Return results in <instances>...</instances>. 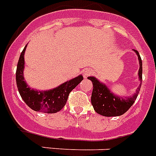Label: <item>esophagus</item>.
<instances>
[{
	"mask_svg": "<svg viewBox=\"0 0 156 156\" xmlns=\"http://www.w3.org/2000/svg\"><path fill=\"white\" fill-rule=\"evenodd\" d=\"M83 74H84V77H87V76H90V74H92L91 69H86L84 72H83Z\"/></svg>",
	"mask_w": 156,
	"mask_h": 156,
	"instance_id": "obj_1",
	"label": "esophagus"
}]
</instances>
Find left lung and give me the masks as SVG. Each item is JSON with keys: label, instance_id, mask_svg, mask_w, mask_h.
<instances>
[{"label": "left lung", "instance_id": "obj_1", "mask_svg": "<svg viewBox=\"0 0 156 156\" xmlns=\"http://www.w3.org/2000/svg\"><path fill=\"white\" fill-rule=\"evenodd\" d=\"M133 51L138 55L139 61L138 77L141 83L136 90V93L131 97H119L114 95L105 84L100 82L96 78L88 77V79H90L93 83L91 104L97 113L104 116H121L128 111L138 97L143 79V62L138 51L134 49Z\"/></svg>", "mask_w": 156, "mask_h": 156}]
</instances>
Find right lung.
Masks as SVG:
<instances>
[{"mask_svg":"<svg viewBox=\"0 0 156 156\" xmlns=\"http://www.w3.org/2000/svg\"><path fill=\"white\" fill-rule=\"evenodd\" d=\"M24 49L21 53L16 70V83L21 97L28 107L36 112L46 113H56L63 108L68 100L69 94L83 81V77L79 75L57 87L48 90H36L30 89L23 77L24 69Z\"/></svg>","mask_w":156,"mask_h":156,"instance_id":"1","label":"right lung"}]
</instances>
